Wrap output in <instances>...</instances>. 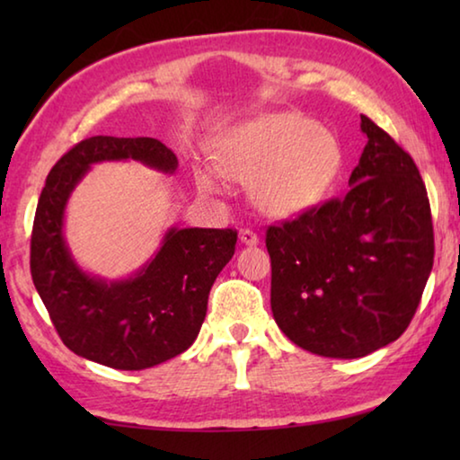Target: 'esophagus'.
<instances>
[{
	"label": "esophagus",
	"instance_id": "34e87169",
	"mask_svg": "<svg viewBox=\"0 0 460 460\" xmlns=\"http://www.w3.org/2000/svg\"><path fill=\"white\" fill-rule=\"evenodd\" d=\"M239 239H241V243L249 245V247H253V245L260 243L258 233H253V231H249V229H241L239 231Z\"/></svg>",
	"mask_w": 460,
	"mask_h": 460
}]
</instances>
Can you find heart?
Listing matches in <instances>:
<instances>
[{
  "label": "heart",
  "instance_id": "b5f03b06",
  "mask_svg": "<svg viewBox=\"0 0 460 460\" xmlns=\"http://www.w3.org/2000/svg\"><path fill=\"white\" fill-rule=\"evenodd\" d=\"M217 168H194L202 194L227 190V178L249 184L255 207L271 219L314 208L337 182L342 150L331 131L302 113L260 115L229 129L215 152Z\"/></svg>",
  "mask_w": 460,
  "mask_h": 460
}]
</instances>
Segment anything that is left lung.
Here are the masks:
<instances>
[{"mask_svg":"<svg viewBox=\"0 0 460 460\" xmlns=\"http://www.w3.org/2000/svg\"><path fill=\"white\" fill-rule=\"evenodd\" d=\"M367 136L345 199L270 227L271 313L294 345L357 359L408 329L434 261L430 202L408 152L361 115Z\"/></svg>","mask_w":460,"mask_h":460,"instance_id":"left-lung-1","label":"left lung"}]
</instances>
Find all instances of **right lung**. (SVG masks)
Instances as JSON below:
<instances>
[{
  "label": "right lung",
  "instance_id": "right-lung-1",
  "mask_svg": "<svg viewBox=\"0 0 460 460\" xmlns=\"http://www.w3.org/2000/svg\"><path fill=\"white\" fill-rule=\"evenodd\" d=\"M136 160L174 174L176 154L154 137L93 136L54 164L38 200L30 270L60 339L83 359L139 371L189 349L217 276L235 253L237 231L170 227L134 274L107 279L83 270L65 237L71 194L93 164Z\"/></svg>",
  "mask_w": 460,
  "mask_h": 460
}]
</instances>
